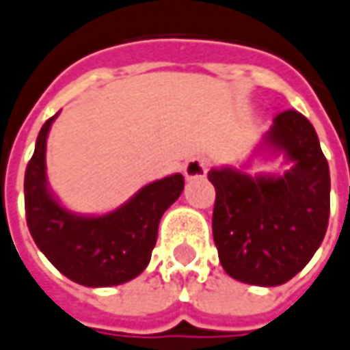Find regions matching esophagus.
I'll list each match as a JSON object with an SVG mask.
<instances>
[{
	"instance_id": "esophagus-1",
	"label": "esophagus",
	"mask_w": 350,
	"mask_h": 350,
	"mask_svg": "<svg viewBox=\"0 0 350 350\" xmlns=\"http://www.w3.org/2000/svg\"><path fill=\"white\" fill-rule=\"evenodd\" d=\"M208 170V161L205 157H191L187 159L184 165V176L187 180H193V178H203Z\"/></svg>"
}]
</instances>
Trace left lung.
Returning a JSON list of instances; mask_svg holds the SVG:
<instances>
[{
	"mask_svg": "<svg viewBox=\"0 0 350 350\" xmlns=\"http://www.w3.org/2000/svg\"><path fill=\"white\" fill-rule=\"evenodd\" d=\"M262 149L284 153L282 176L213 168V237L226 274L251 285H282L320 247L329 220V166L314 126L297 111L274 118Z\"/></svg>",
	"mask_w": 350,
	"mask_h": 350,
	"instance_id": "1",
	"label": "left lung"
}]
</instances>
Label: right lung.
<instances>
[{"mask_svg":"<svg viewBox=\"0 0 350 350\" xmlns=\"http://www.w3.org/2000/svg\"><path fill=\"white\" fill-rule=\"evenodd\" d=\"M55 118L42 126L26 166L28 230L47 260L76 284L109 287L130 282L149 265L161 216L184 191V176L172 174L147 184L109 215H75L61 206L47 187L45 142Z\"/></svg>","mask_w":350,"mask_h":350,"instance_id":"obj_1","label":"right lung"}]
</instances>
